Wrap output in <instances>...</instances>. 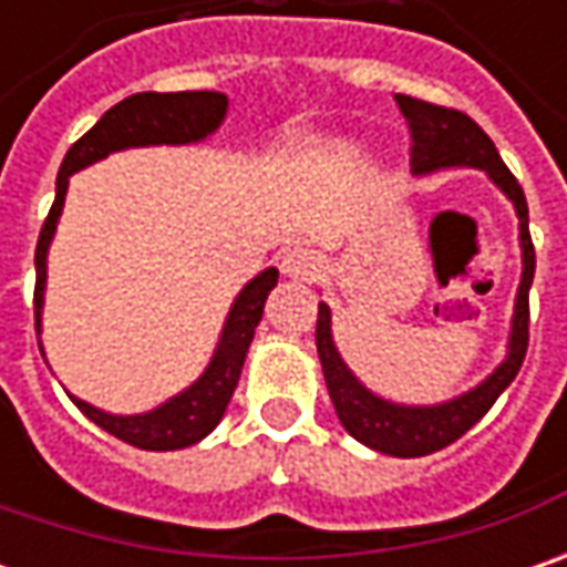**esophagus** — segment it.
<instances>
[{"instance_id":"34e87169","label":"esophagus","mask_w":567,"mask_h":567,"mask_svg":"<svg viewBox=\"0 0 567 567\" xmlns=\"http://www.w3.org/2000/svg\"><path fill=\"white\" fill-rule=\"evenodd\" d=\"M280 271L290 280H316L318 271H321V255L312 249H290L284 258H280Z\"/></svg>"}]
</instances>
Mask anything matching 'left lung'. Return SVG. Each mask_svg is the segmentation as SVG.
I'll return each instance as SVG.
<instances>
[{
  "instance_id": "1",
  "label": "left lung",
  "mask_w": 567,
  "mask_h": 567,
  "mask_svg": "<svg viewBox=\"0 0 567 567\" xmlns=\"http://www.w3.org/2000/svg\"><path fill=\"white\" fill-rule=\"evenodd\" d=\"M401 106L403 120L413 135V176H429L451 166H473L483 169L502 195L514 205L517 214V229H520V287L514 296L512 331H508V350L505 360L492 369L486 379L464 394L442 403H394L369 391L340 357L334 334H331V309L328 302H318L316 347L324 384L331 403L338 410L340 425L372 451L391 454V457H423L432 451H442L451 442H457L467 429L480 423L489 406L498 401V394L520 372V362L527 357V328H530V284H534L536 255L527 229V198L524 188L517 186L512 169L502 164L492 138L476 125V122L425 100L394 94Z\"/></svg>"
}]
</instances>
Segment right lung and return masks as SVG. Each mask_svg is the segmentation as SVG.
Instances as JSON below:
<instances>
[{
    "mask_svg": "<svg viewBox=\"0 0 567 567\" xmlns=\"http://www.w3.org/2000/svg\"><path fill=\"white\" fill-rule=\"evenodd\" d=\"M227 94L220 91H179V94H132L113 110H106L91 132H84L65 154L55 176V202L50 207V217L40 229L37 239V290H33V318H37V334L43 328V293H47V255L55 236V224L62 217L69 179L78 169L97 164L103 157L128 151V147H154V144H198L207 135H214L227 120ZM277 287V268H265L258 277L239 290V296L229 306L224 331L217 338L214 357L205 365V372L188 384L186 391L173 394L169 401L147 410V413H106L94 403L81 401L69 394L75 406L100 429L116 435L128 445L142 451H179V447L198 445L205 435H210L217 423L227 413V403L236 391V381L243 372V362L249 353V343L255 338V328L265 312V299Z\"/></svg>",
    "mask_w": 567,
    "mask_h": 567,
    "instance_id": "right-lung-1",
    "label": "right lung"
}]
</instances>
